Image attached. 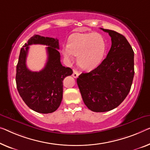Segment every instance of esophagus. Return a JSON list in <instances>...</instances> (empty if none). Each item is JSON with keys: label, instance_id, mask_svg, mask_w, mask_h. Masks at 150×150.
Wrapping results in <instances>:
<instances>
[{"label": "esophagus", "instance_id": "1", "mask_svg": "<svg viewBox=\"0 0 150 150\" xmlns=\"http://www.w3.org/2000/svg\"><path fill=\"white\" fill-rule=\"evenodd\" d=\"M72 75L74 78H77L78 76H79V73H78V71L77 70L74 69V70H73V73Z\"/></svg>", "mask_w": 150, "mask_h": 150}]
</instances>
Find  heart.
I'll return each mask as SVG.
<instances>
[{
	"mask_svg": "<svg viewBox=\"0 0 150 150\" xmlns=\"http://www.w3.org/2000/svg\"><path fill=\"white\" fill-rule=\"evenodd\" d=\"M106 50V42L98 33H76L71 35L67 46L62 50V54L69 62L77 57V64L85 70H93L100 65Z\"/></svg>",
	"mask_w": 150,
	"mask_h": 150,
	"instance_id": "heart-1",
	"label": "heart"
}]
</instances>
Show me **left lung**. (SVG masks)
Instances as JSON below:
<instances>
[{
    "mask_svg": "<svg viewBox=\"0 0 150 150\" xmlns=\"http://www.w3.org/2000/svg\"><path fill=\"white\" fill-rule=\"evenodd\" d=\"M108 33L112 45L102 63L90 72L82 73L77 79L84 104L96 112L117 108L126 98L134 77V52L124 35L100 28Z\"/></svg>",
    "mask_w": 150,
    "mask_h": 150,
    "instance_id": "8db88e82",
    "label": "left lung"
}]
</instances>
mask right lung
<instances>
[{
	"mask_svg": "<svg viewBox=\"0 0 150 150\" xmlns=\"http://www.w3.org/2000/svg\"><path fill=\"white\" fill-rule=\"evenodd\" d=\"M32 44L48 46L47 64L38 72L30 71L26 65L28 46ZM59 49V40L34 35L20 50L15 77L17 88L27 106L37 112L48 114L57 110L62 99V81L73 74L72 69L61 64Z\"/></svg>",
	"mask_w": 150,
	"mask_h": 150,
	"instance_id": "1",
	"label": "right lung"
}]
</instances>
